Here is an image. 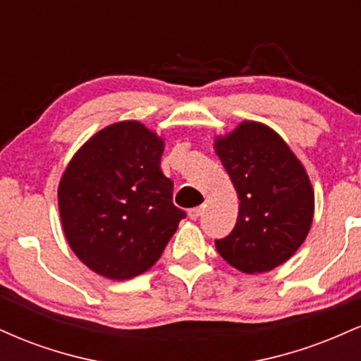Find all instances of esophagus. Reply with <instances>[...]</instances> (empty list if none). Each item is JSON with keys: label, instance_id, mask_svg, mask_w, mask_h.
Instances as JSON below:
<instances>
[{"label": "esophagus", "instance_id": "esophagus-1", "mask_svg": "<svg viewBox=\"0 0 361 361\" xmlns=\"http://www.w3.org/2000/svg\"><path fill=\"white\" fill-rule=\"evenodd\" d=\"M200 215H202V207H193V209L188 210V217L192 219V221H197Z\"/></svg>", "mask_w": 361, "mask_h": 361}]
</instances>
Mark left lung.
<instances>
[{
	"mask_svg": "<svg viewBox=\"0 0 361 361\" xmlns=\"http://www.w3.org/2000/svg\"><path fill=\"white\" fill-rule=\"evenodd\" d=\"M214 149L239 197L233 233L215 241L235 270L267 273L292 258L314 219V190L304 164L273 128L244 120Z\"/></svg>",
	"mask_w": 361,
	"mask_h": 361,
	"instance_id": "8db88e82",
	"label": "left lung"
}]
</instances>
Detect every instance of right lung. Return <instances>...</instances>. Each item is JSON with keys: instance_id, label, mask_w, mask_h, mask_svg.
<instances>
[{"instance_id": "obj_1", "label": "right lung", "mask_w": 361, "mask_h": 361, "mask_svg": "<svg viewBox=\"0 0 361 361\" xmlns=\"http://www.w3.org/2000/svg\"><path fill=\"white\" fill-rule=\"evenodd\" d=\"M164 139L139 120L98 130L62 173L57 198L69 247L90 270L128 280L154 267L183 210L161 169Z\"/></svg>"}]
</instances>
